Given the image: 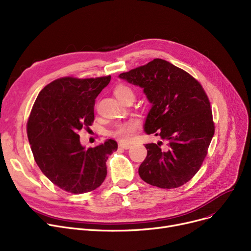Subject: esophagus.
<instances>
[{
    "mask_svg": "<svg viewBox=\"0 0 251 251\" xmlns=\"http://www.w3.org/2000/svg\"><path fill=\"white\" fill-rule=\"evenodd\" d=\"M119 148L124 149V150H128L129 148H131V145H129V144H125V143H120V144H119Z\"/></svg>",
    "mask_w": 251,
    "mask_h": 251,
    "instance_id": "esophagus-1",
    "label": "esophagus"
}]
</instances>
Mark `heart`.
Masks as SVG:
<instances>
[{
  "label": "heart",
  "instance_id": "b5f03b06",
  "mask_svg": "<svg viewBox=\"0 0 251 251\" xmlns=\"http://www.w3.org/2000/svg\"><path fill=\"white\" fill-rule=\"evenodd\" d=\"M114 94L120 101H122L124 99H126L127 96H133L132 90L130 89L128 86H125V85L117 86L114 90ZM138 127H139V122L137 120H130L128 122H124L117 125L114 131V135L118 137L120 140L128 141L130 139H132Z\"/></svg>",
  "mask_w": 251,
  "mask_h": 251
}]
</instances>
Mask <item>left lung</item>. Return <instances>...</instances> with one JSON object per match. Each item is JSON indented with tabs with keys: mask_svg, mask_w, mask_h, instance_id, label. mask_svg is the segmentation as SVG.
Masks as SVG:
<instances>
[{
	"mask_svg": "<svg viewBox=\"0 0 251 251\" xmlns=\"http://www.w3.org/2000/svg\"><path fill=\"white\" fill-rule=\"evenodd\" d=\"M119 78L144 89L151 108L144 130L167 141L148 144L138 173L162 189L178 188L200 169L214 134L210 102L200 83L172 63L156 58Z\"/></svg>",
	"mask_w": 251,
	"mask_h": 251,
	"instance_id": "1",
	"label": "left lung"
}]
</instances>
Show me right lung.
Instances as JSON below:
<instances>
[{"label":"right lung","instance_id":"1","mask_svg":"<svg viewBox=\"0 0 251 251\" xmlns=\"http://www.w3.org/2000/svg\"><path fill=\"white\" fill-rule=\"evenodd\" d=\"M111 75L95 79L65 77L42 89L27 121L35 161L55 186L72 194L95 190L106 176L105 162L118 145L114 139L86 149L79 130L94 120L95 99Z\"/></svg>","mask_w":251,"mask_h":251}]
</instances>
